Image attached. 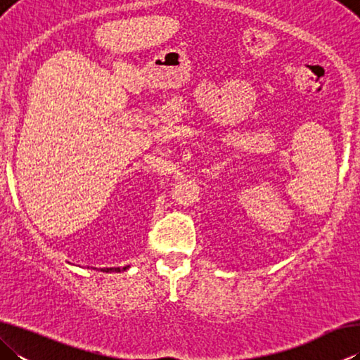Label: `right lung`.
<instances>
[{"mask_svg": "<svg viewBox=\"0 0 360 360\" xmlns=\"http://www.w3.org/2000/svg\"><path fill=\"white\" fill-rule=\"evenodd\" d=\"M129 266H124L122 270H127ZM103 271H120V268H103Z\"/></svg>", "mask_w": 360, "mask_h": 360, "instance_id": "right-lung-1", "label": "right lung"}]
</instances>
